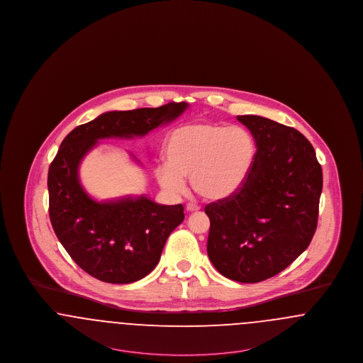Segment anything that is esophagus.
Segmentation results:
<instances>
[{
    "instance_id": "obj_1",
    "label": "esophagus",
    "mask_w": 363,
    "mask_h": 363,
    "mask_svg": "<svg viewBox=\"0 0 363 363\" xmlns=\"http://www.w3.org/2000/svg\"><path fill=\"white\" fill-rule=\"evenodd\" d=\"M199 211H200V207H197L194 204H188L186 206V212H199Z\"/></svg>"
}]
</instances>
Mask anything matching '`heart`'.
<instances>
[{
  "label": "heart",
  "instance_id": "1",
  "mask_svg": "<svg viewBox=\"0 0 363 363\" xmlns=\"http://www.w3.org/2000/svg\"><path fill=\"white\" fill-rule=\"evenodd\" d=\"M166 164L156 169L159 185L172 193L191 189L207 201H223L245 184L256 157L253 136L242 126L188 123L169 136L164 145Z\"/></svg>",
  "mask_w": 363,
  "mask_h": 363
}]
</instances>
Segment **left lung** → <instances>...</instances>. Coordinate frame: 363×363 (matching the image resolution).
<instances>
[{"mask_svg": "<svg viewBox=\"0 0 363 363\" xmlns=\"http://www.w3.org/2000/svg\"><path fill=\"white\" fill-rule=\"evenodd\" d=\"M256 141L245 184L211 203L208 257L231 280L259 283L286 269L317 228L323 170L301 132L259 116H238Z\"/></svg>", "mask_w": 363, "mask_h": 363, "instance_id": "left-lung-1", "label": "left lung"}]
</instances>
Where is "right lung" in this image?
I'll return each instance as SVG.
<instances>
[{
  "mask_svg": "<svg viewBox=\"0 0 363 363\" xmlns=\"http://www.w3.org/2000/svg\"><path fill=\"white\" fill-rule=\"evenodd\" d=\"M189 104L108 111L74 128L49 167V215L54 233L88 275L128 284L147 277L160 259L169 235L181 225L182 204L162 206L145 196L98 203L83 189L79 166L101 138H143L178 118Z\"/></svg>",
  "mask_w": 363,
  "mask_h": 363,
  "instance_id": "add662e5",
  "label": "right lung"
}]
</instances>
